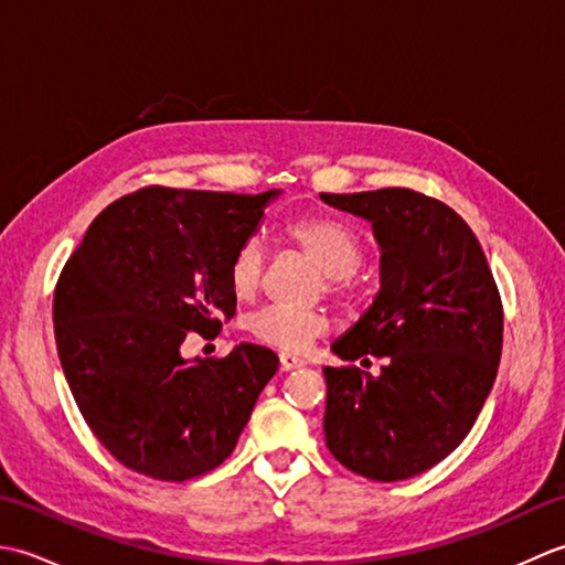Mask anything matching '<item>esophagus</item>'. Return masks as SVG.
<instances>
[{
  "mask_svg": "<svg viewBox=\"0 0 565 565\" xmlns=\"http://www.w3.org/2000/svg\"><path fill=\"white\" fill-rule=\"evenodd\" d=\"M279 364H281L284 371H291V369L306 366V359L296 356V354H289V352H281V354H279Z\"/></svg>",
  "mask_w": 565,
  "mask_h": 565,
  "instance_id": "34e87169",
  "label": "esophagus"
}]
</instances>
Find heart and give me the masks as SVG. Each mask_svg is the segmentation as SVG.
Returning <instances> with one entry per match:
<instances>
[{"instance_id":"b5f03b06","label":"heart","mask_w":565,"mask_h":565,"mask_svg":"<svg viewBox=\"0 0 565 565\" xmlns=\"http://www.w3.org/2000/svg\"><path fill=\"white\" fill-rule=\"evenodd\" d=\"M286 243L301 249L326 274L328 296L344 301L356 284V269L362 267L366 247L354 227L330 213H308L291 221L284 231ZM264 276V247L257 237H247L233 252L227 264V286L239 298H255ZM330 330V318L322 310H286L264 308L249 320V332L264 344L286 352H303L320 334Z\"/></svg>"}]
</instances>
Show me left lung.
I'll return each instance as SVG.
<instances>
[{
	"label": "left lung",
	"instance_id": "8db88e82",
	"mask_svg": "<svg viewBox=\"0 0 565 565\" xmlns=\"http://www.w3.org/2000/svg\"><path fill=\"white\" fill-rule=\"evenodd\" d=\"M371 221L381 291L332 344L326 366V444L371 481H405L449 456L471 431L502 354V301L486 252L459 213L413 189L320 194ZM384 359L371 377L353 362Z\"/></svg>",
	"mask_w": 565,
	"mask_h": 565
}]
</instances>
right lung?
<instances>
[{"label":"right lung","mask_w":565,"mask_h":565,"mask_svg":"<svg viewBox=\"0 0 565 565\" xmlns=\"http://www.w3.org/2000/svg\"><path fill=\"white\" fill-rule=\"evenodd\" d=\"M276 194L142 186L92 221L60 271V364L84 423L130 471L172 483L213 471L279 369L249 342L194 362L179 352L235 316L227 264Z\"/></svg>","instance_id":"obj_1"}]
</instances>
